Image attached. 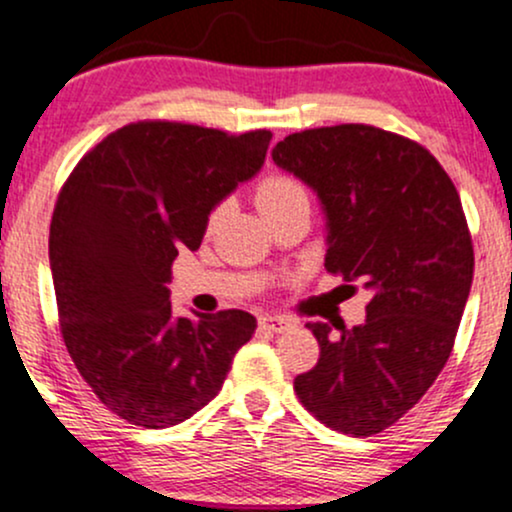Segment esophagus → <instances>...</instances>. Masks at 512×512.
Segmentation results:
<instances>
[{
  "label": "esophagus",
  "instance_id": "esophagus-1",
  "mask_svg": "<svg viewBox=\"0 0 512 512\" xmlns=\"http://www.w3.org/2000/svg\"><path fill=\"white\" fill-rule=\"evenodd\" d=\"M260 328L269 330V333H284L291 328V320L284 316H265L260 318Z\"/></svg>",
  "mask_w": 512,
  "mask_h": 512
}]
</instances>
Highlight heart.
Listing matches in <instances>:
<instances>
[{"instance_id":"1","label":"heart","mask_w":512,"mask_h":512,"mask_svg":"<svg viewBox=\"0 0 512 512\" xmlns=\"http://www.w3.org/2000/svg\"><path fill=\"white\" fill-rule=\"evenodd\" d=\"M296 199H306V189L294 177H289V174H267L255 189L257 209L262 211V216L282 209V206L291 204Z\"/></svg>"}]
</instances>
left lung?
I'll return each instance as SVG.
<instances>
[{"label": "left lung", "instance_id": "obj_1", "mask_svg": "<svg viewBox=\"0 0 512 512\" xmlns=\"http://www.w3.org/2000/svg\"><path fill=\"white\" fill-rule=\"evenodd\" d=\"M272 160L320 196L325 269L372 294L362 325L308 323L320 357L294 391L328 428L372 437L411 411L452 355L474 279L457 187L423 145L367 123L291 133Z\"/></svg>", "mask_w": 512, "mask_h": 512}]
</instances>
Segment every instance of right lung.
Instances as JSON below:
<instances>
[{"mask_svg":"<svg viewBox=\"0 0 512 512\" xmlns=\"http://www.w3.org/2000/svg\"><path fill=\"white\" fill-rule=\"evenodd\" d=\"M272 133L179 121L109 133L65 179L50 221L60 333L94 396L126 423L170 428L221 391L257 320L228 308L174 318L172 262L265 162Z\"/></svg>","mask_w":512,"mask_h":512,"instance_id":"add662e5","label":"right lung"}]
</instances>
